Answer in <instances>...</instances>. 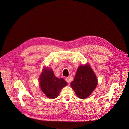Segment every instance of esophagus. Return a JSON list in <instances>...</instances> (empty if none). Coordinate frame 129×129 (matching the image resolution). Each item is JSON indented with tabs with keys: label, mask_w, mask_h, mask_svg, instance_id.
<instances>
[{
	"label": "esophagus",
	"mask_w": 129,
	"mask_h": 129,
	"mask_svg": "<svg viewBox=\"0 0 129 129\" xmlns=\"http://www.w3.org/2000/svg\"><path fill=\"white\" fill-rule=\"evenodd\" d=\"M65 80H66V82H67L68 83H70V79H69V77H66V78H65Z\"/></svg>",
	"instance_id": "obj_1"
}]
</instances>
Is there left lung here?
Listing matches in <instances>:
<instances>
[{
    "label": "left lung",
    "mask_w": 129,
    "mask_h": 129,
    "mask_svg": "<svg viewBox=\"0 0 129 129\" xmlns=\"http://www.w3.org/2000/svg\"><path fill=\"white\" fill-rule=\"evenodd\" d=\"M70 85L76 95L82 99L88 97L95 90L98 85V79L88 63L79 66Z\"/></svg>",
    "instance_id": "obj_1"
}]
</instances>
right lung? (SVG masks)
Here are the masks:
<instances>
[{
  "mask_svg": "<svg viewBox=\"0 0 129 129\" xmlns=\"http://www.w3.org/2000/svg\"><path fill=\"white\" fill-rule=\"evenodd\" d=\"M40 86L45 95L50 99H55L62 88L67 85L63 78H58L54 75L52 69L44 67L39 77Z\"/></svg>",
  "mask_w": 129,
  "mask_h": 129,
  "instance_id": "1",
  "label": "right lung"
}]
</instances>
